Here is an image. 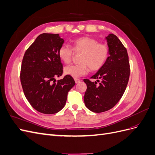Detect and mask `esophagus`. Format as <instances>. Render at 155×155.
Returning <instances> with one entry per match:
<instances>
[{"label": "esophagus", "instance_id": "esophagus-1", "mask_svg": "<svg viewBox=\"0 0 155 155\" xmlns=\"http://www.w3.org/2000/svg\"><path fill=\"white\" fill-rule=\"evenodd\" d=\"M74 80L76 83H78L81 81V79H78V78H74Z\"/></svg>", "mask_w": 155, "mask_h": 155}]
</instances>
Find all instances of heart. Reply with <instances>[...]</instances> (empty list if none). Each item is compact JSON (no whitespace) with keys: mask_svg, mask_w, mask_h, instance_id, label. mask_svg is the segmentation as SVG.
I'll use <instances>...</instances> for the list:
<instances>
[{"mask_svg":"<svg viewBox=\"0 0 155 155\" xmlns=\"http://www.w3.org/2000/svg\"><path fill=\"white\" fill-rule=\"evenodd\" d=\"M74 51L81 52L79 64H70L65 67L64 72L73 78L85 75L90 68L92 71L100 69L108 59L109 48L104 43H99L96 39L89 37H82L74 41L72 48L64 45L59 48L58 55L64 63H69L72 59Z\"/></svg>","mask_w":155,"mask_h":155,"instance_id":"1","label":"heart"}]
</instances>
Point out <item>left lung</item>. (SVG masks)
Masks as SVG:
<instances>
[{"label": "left lung", "instance_id": "1", "mask_svg": "<svg viewBox=\"0 0 155 155\" xmlns=\"http://www.w3.org/2000/svg\"><path fill=\"white\" fill-rule=\"evenodd\" d=\"M110 55L105 63L91 79H84L87 91L86 107L92 112H103L114 107L122 97L129 81L130 64L126 48L114 34L107 37Z\"/></svg>", "mask_w": 155, "mask_h": 155}]
</instances>
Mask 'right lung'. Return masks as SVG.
Masks as SVG:
<instances>
[{
    "instance_id": "1",
    "label": "right lung",
    "mask_w": 155,
    "mask_h": 155,
    "mask_svg": "<svg viewBox=\"0 0 155 155\" xmlns=\"http://www.w3.org/2000/svg\"><path fill=\"white\" fill-rule=\"evenodd\" d=\"M64 40L59 34H42L26 50L20 78L23 92L31 107L41 113L52 114L66 104L68 92L76 83L72 76H62L63 64L58 50Z\"/></svg>"
}]
</instances>
